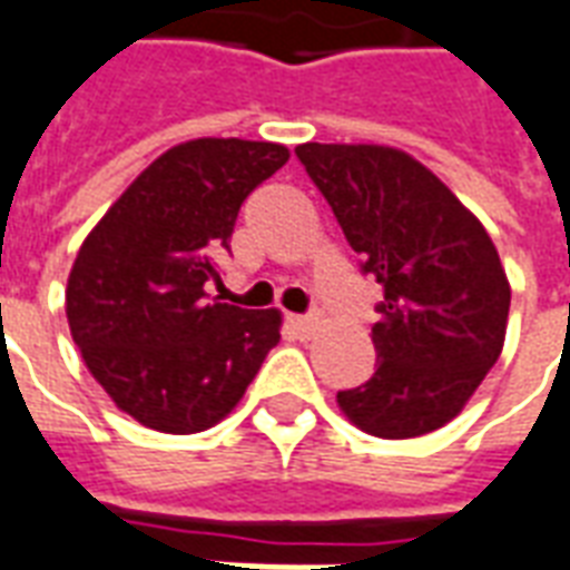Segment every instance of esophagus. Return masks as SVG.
<instances>
[{"label":"esophagus","instance_id":"esophagus-1","mask_svg":"<svg viewBox=\"0 0 570 570\" xmlns=\"http://www.w3.org/2000/svg\"><path fill=\"white\" fill-rule=\"evenodd\" d=\"M289 326L296 328L298 338H311L317 332L320 317H314V314H307V317H289Z\"/></svg>","mask_w":570,"mask_h":570}]
</instances>
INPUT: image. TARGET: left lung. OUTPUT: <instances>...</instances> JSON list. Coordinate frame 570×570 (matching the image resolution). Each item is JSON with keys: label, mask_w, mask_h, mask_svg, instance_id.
<instances>
[{"label": "left lung", "mask_w": 570, "mask_h": 570, "mask_svg": "<svg viewBox=\"0 0 570 570\" xmlns=\"http://www.w3.org/2000/svg\"><path fill=\"white\" fill-rule=\"evenodd\" d=\"M362 272L383 286L371 326L377 371L338 392L377 438L435 432L465 407L504 347L510 284L483 223L404 150L298 145Z\"/></svg>", "instance_id": "8db88e82"}]
</instances>
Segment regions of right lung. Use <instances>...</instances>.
<instances>
[{
    "label": "right lung",
    "mask_w": 570,
    "mask_h": 570,
    "mask_svg": "<svg viewBox=\"0 0 570 570\" xmlns=\"http://www.w3.org/2000/svg\"><path fill=\"white\" fill-rule=\"evenodd\" d=\"M289 159L284 145L196 138L154 159L71 265L66 317L114 404L168 435L220 423L242 402L281 311L210 302L244 199Z\"/></svg>",
    "instance_id": "right-lung-1"
}]
</instances>
